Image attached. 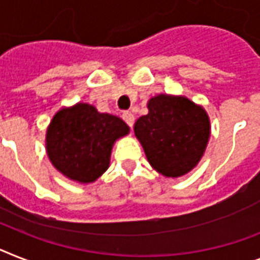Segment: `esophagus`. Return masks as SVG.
I'll return each instance as SVG.
<instances>
[{
	"mask_svg": "<svg viewBox=\"0 0 260 260\" xmlns=\"http://www.w3.org/2000/svg\"><path fill=\"white\" fill-rule=\"evenodd\" d=\"M122 118H123V121H125L126 123L130 126V127L134 125V119H135L134 114H133V113H130V111H125V113L122 114Z\"/></svg>",
	"mask_w": 260,
	"mask_h": 260,
	"instance_id": "34e87169",
	"label": "esophagus"
}]
</instances>
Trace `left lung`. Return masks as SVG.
Here are the masks:
<instances>
[{
    "mask_svg": "<svg viewBox=\"0 0 260 260\" xmlns=\"http://www.w3.org/2000/svg\"><path fill=\"white\" fill-rule=\"evenodd\" d=\"M149 113L137 119L134 134L150 166L167 178H179L202 159L211 134L205 107L183 95L158 94Z\"/></svg>",
    "mask_w": 260,
    "mask_h": 260,
    "instance_id": "8db88e82",
    "label": "left lung"
}]
</instances>
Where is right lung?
I'll return each mask as SVG.
<instances>
[{"instance_id":"obj_1","label":"right lung","mask_w":260,"mask_h":260,"mask_svg":"<svg viewBox=\"0 0 260 260\" xmlns=\"http://www.w3.org/2000/svg\"><path fill=\"white\" fill-rule=\"evenodd\" d=\"M128 133L130 127L119 117L78 102L53 115L45 146L51 165L62 175L89 184L109 169L113 146Z\"/></svg>"}]
</instances>
